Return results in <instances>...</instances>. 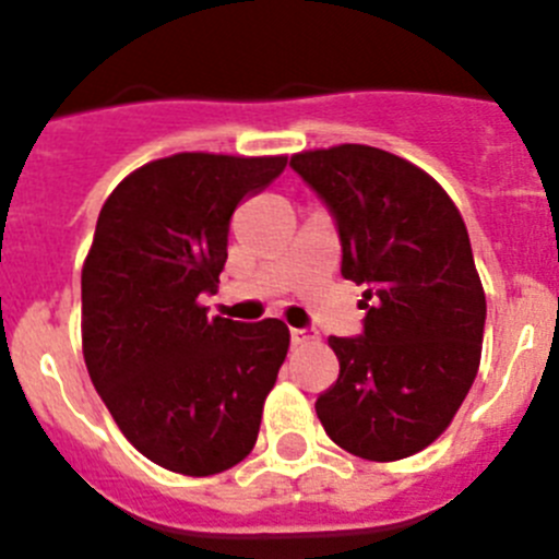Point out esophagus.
I'll return each mask as SVG.
<instances>
[{
  "label": "esophagus",
  "mask_w": 559,
  "mask_h": 559,
  "mask_svg": "<svg viewBox=\"0 0 559 559\" xmlns=\"http://www.w3.org/2000/svg\"><path fill=\"white\" fill-rule=\"evenodd\" d=\"M313 338H316V335L310 333V330H305V328L290 330V341H294V344H310Z\"/></svg>",
  "instance_id": "obj_1"
}]
</instances>
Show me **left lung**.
<instances>
[{
	"mask_svg": "<svg viewBox=\"0 0 559 559\" xmlns=\"http://www.w3.org/2000/svg\"><path fill=\"white\" fill-rule=\"evenodd\" d=\"M333 212L341 274L364 290V335L328 344L338 380L316 400L335 445L397 462L451 426L481 360L484 299L456 204L412 162L369 145L290 156Z\"/></svg>",
	"mask_w": 559,
	"mask_h": 559,
	"instance_id": "left-lung-1",
	"label": "left lung"
}]
</instances>
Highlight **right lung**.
Wrapping results in <instances>:
<instances>
[{"instance_id": "right-lung-1", "label": "right lung", "mask_w": 559, "mask_h": 559, "mask_svg": "<svg viewBox=\"0 0 559 559\" xmlns=\"http://www.w3.org/2000/svg\"><path fill=\"white\" fill-rule=\"evenodd\" d=\"M288 156L173 153L128 173L106 199L81 274L88 378L142 456L215 476L251 453L290 333L280 319L206 316L231 212Z\"/></svg>"}]
</instances>
